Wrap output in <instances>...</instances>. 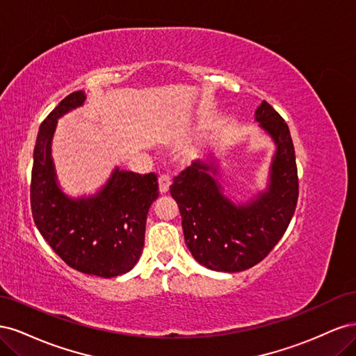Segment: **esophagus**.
Listing matches in <instances>:
<instances>
[{"mask_svg":"<svg viewBox=\"0 0 356 356\" xmlns=\"http://www.w3.org/2000/svg\"><path fill=\"white\" fill-rule=\"evenodd\" d=\"M170 187V178L168 175H160L159 177V191L161 195H165V193L169 191Z\"/></svg>","mask_w":356,"mask_h":356,"instance_id":"1","label":"esophagus"}]
</instances>
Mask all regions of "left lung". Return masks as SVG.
I'll use <instances>...</instances> for the list:
<instances>
[{
    "label": "left lung",
    "mask_w": 356,
    "mask_h": 356,
    "mask_svg": "<svg viewBox=\"0 0 356 356\" xmlns=\"http://www.w3.org/2000/svg\"><path fill=\"white\" fill-rule=\"evenodd\" d=\"M255 122L275 144L263 191L246 202L224 195L220 163L212 156L193 161L170 186L188 251L215 272L236 273L260 263L281 241L296 211L298 178L288 124L266 101Z\"/></svg>",
    "instance_id": "8db88e82"
}]
</instances>
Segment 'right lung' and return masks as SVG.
<instances>
[{"label": "right lung", "mask_w": 356, "mask_h": 356, "mask_svg": "<svg viewBox=\"0 0 356 356\" xmlns=\"http://www.w3.org/2000/svg\"><path fill=\"white\" fill-rule=\"evenodd\" d=\"M86 101L83 90L62 99L41 123L31 175V209L41 236L63 261L86 275L115 277L132 270L143 254L147 213L159 197L156 174L114 168L95 195L62 191L51 157L58 120Z\"/></svg>", "instance_id": "1"}]
</instances>
